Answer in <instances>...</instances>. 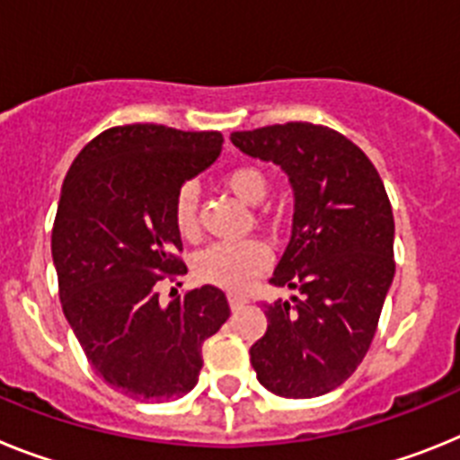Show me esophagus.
<instances>
[{
	"mask_svg": "<svg viewBox=\"0 0 460 460\" xmlns=\"http://www.w3.org/2000/svg\"><path fill=\"white\" fill-rule=\"evenodd\" d=\"M229 305H231V310H238V307H243L247 303V298L245 296H241V294H234V291H231L229 296Z\"/></svg>",
	"mask_w": 460,
	"mask_h": 460,
	"instance_id": "1",
	"label": "esophagus"
}]
</instances>
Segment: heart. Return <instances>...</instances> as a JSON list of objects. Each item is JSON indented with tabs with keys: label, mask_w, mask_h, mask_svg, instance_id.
Wrapping results in <instances>:
<instances>
[{
	"label": "heart",
	"mask_w": 460,
	"mask_h": 460,
	"mask_svg": "<svg viewBox=\"0 0 460 460\" xmlns=\"http://www.w3.org/2000/svg\"><path fill=\"white\" fill-rule=\"evenodd\" d=\"M222 185L241 199L243 203L257 206L269 194V178L257 166L243 164L234 166L222 175ZM173 225L175 231L194 241L199 235V191L191 182L181 185L173 199ZM273 261V252L259 238L243 243H215L194 257L191 270L203 285H215L229 291H243L252 285V279L261 275Z\"/></svg>",
	"instance_id": "b5f03b06"
}]
</instances>
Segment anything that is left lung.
<instances>
[{"instance_id": "obj_1", "label": "left lung", "mask_w": 460, "mask_h": 460, "mask_svg": "<svg viewBox=\"0 0 460 460\" xmlns=\"http://www.w3.org/2000/svg\"><path fill=\"white\" fill-rule=\"evenodd\" d=\"M231 141L278 164L294 187L291 241L270 285L301 296L263 303L269 329L250 361L275 396H322L363 361L396 273L385 182L361 147L329 127L287 122L234 131Z\"/></svg>"}]
</instances>
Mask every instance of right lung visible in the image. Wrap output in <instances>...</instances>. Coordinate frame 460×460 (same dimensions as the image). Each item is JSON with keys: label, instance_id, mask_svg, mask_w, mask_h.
Here are the masks:
<instances>
[{"label": "right lung", "instance_id": "add662e5", "mask_svg": "<svg viewBox=\"0 0 460 460\" xmlns=\"http://www.w3.org/2000/svg\"><path fill=\"white\" fill-rule=\"evenodd\" d=\"M219 131L111 127L71 164L53 225L59 301L87 361L136 401H173L194 389L201 345L231 310L213 285L164 305L157 282L187 266L173 225L181 185L222 153ZM178 294V291H175Z\"/></svg>", "mask_w": 460, "mask_h": 460}]
</instances>
